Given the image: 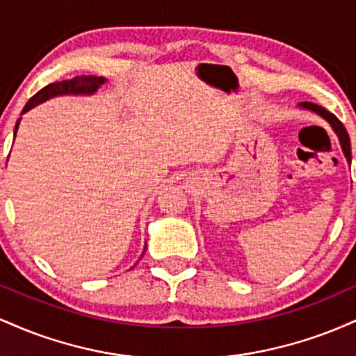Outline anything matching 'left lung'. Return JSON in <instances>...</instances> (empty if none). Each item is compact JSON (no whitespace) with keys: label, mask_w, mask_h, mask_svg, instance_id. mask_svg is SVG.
Here are the masks:
<instances>
[{"label":"left lung","mask_w":356,"mask_h":356,"mask_svg":"<svg viewBox=\"0 0 356 356\" xmlns=\"http://www.w3.org/2000/svg\"><path fill=\"white\" fill-rule=\"evenodd\" d=\"M298 107L303 108V110H308V112L316 113V115H320V117L323 118V120L328 122V125L332 127L333 132L337 134L338 142H340L341 150H343V154H345L346 161L351 162V145H350V137H348V132H346L345 125H343L341 122L338 120V118L334 117L332 112H328V110H326V108L320 107V105L312 104V102H303V104H300V105H298Z\"/></svg>","instance_id":"left-lung-1"}]
</instances>
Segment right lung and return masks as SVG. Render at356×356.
Instances as JSON below:
<instances>
[{
  "label": "right lung",
  "mask_w": 356,
  "mask_h": 356,
  "mask_svg": "<svg viewBox=\"0 0 356 356\" xmlns=\"http://www.w3.org/2000/svg\"><path fill=\"white\" fill-rule=\"evenodd\" d=\"M107 81V79H104V76H95V75H80V76H75V79L72 80H63V81H56V83H50L47 85V87L40 90L36 95L31 97L30 100H28V104L24 105L23 113H26L28 110H31L36 105L43 104V102L53 99V97H60V95H93V93L99 90L102 85ZM19 122H22V118H18V122H16L15 125V137H16V132H18V127H19Z\"/></svg>",
  "instance_id": "1"
}]
</instances>
